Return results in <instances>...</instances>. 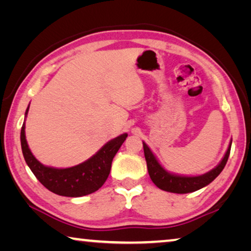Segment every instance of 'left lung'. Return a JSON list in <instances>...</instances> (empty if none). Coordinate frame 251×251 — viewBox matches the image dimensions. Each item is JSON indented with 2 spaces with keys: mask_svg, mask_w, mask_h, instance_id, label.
I'll return each mask as SVG.
<instances>
[{
  "mask_svg": "<svg viewBox=\"0 0 251 251\" xmlns=\"http://www.w3.org/2000/svg\"><path fill=\"white\" fill-rule=\"evenodd\" d=\"M231 142L232 141H230V144H229L228 150L226 154H225L224 158L217 166L214 169H211L210 172L203 174V175L193 177L174 175V174L165 171L164 167L158 163L155 155L152 154V151L150 150V147L145 143H143L144 154H145L147 169L148 174L151 176V179L158 188L165 190V192L176 194H187L196 192V190L202 188V187L209 185L223 172L224 167L226 166L229 154H230Z\"/></svg>",
  "mask_w": 251,
  "mask_h": 251,
  "instance_id": "obj_1",
  "label": "left lung"
}]
</instances>
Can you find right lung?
I'll return each instance as SVG.
<instances>
[{
	"instance_id": "add662e5",
	"label": "right lung",
	"mask_w": 251,
	"mask_h": 251,
	"mask_svg": "<svg viewBox=\"0 0 251 251\" xmlns=\"http://www.w3.org/2000/svg\"><path fill=\"white\" fill-rule=\"evenodd\" d=\"M29 105L25 112L27 115ZM127 134H122L100 148L84 163L70 168H53L41 164L29 151L25 138V124L21 129V146L24 159L42 185L50 192L66 197H82L99 190L109 175L114 156L120 150Z\"/></svg>"
}]
</instances>
